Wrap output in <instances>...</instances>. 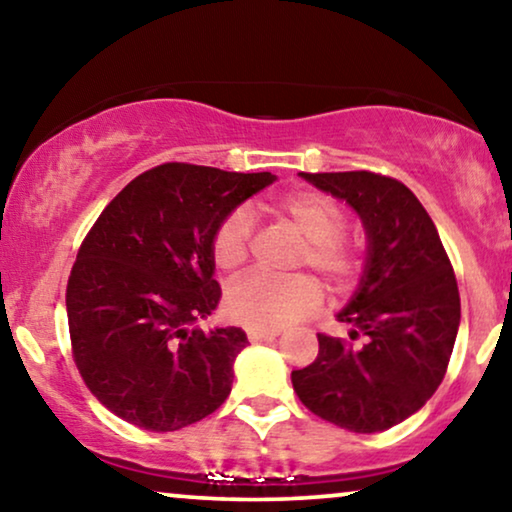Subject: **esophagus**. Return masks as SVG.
<instances>
[{
	"instance_id": "34e87169",
	"label": "esophagus",
	"mask_w": 512,
	"mask_h": 512,
	"mask_svg": "<svg viewBox=\"0 0 512 512\" xmlns=\"http://www.w3.org/2000/svg\"><path fill=\"white\" fill-rule=\"evenodd\" d=\"M277 331H258V328H249L247 331V338L249 342H265V340H275L277 338Z\"/></svg>"
}]
</instances>
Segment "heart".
Here are the masks:
<instances>
[{"label":"heart","mask_w":512,"mask_h":512,"mask_svg":"<svg viewBox=\"0 0 512 512\" xmlns=\"http://www.w3.org/2000/svg\"><path fill=\"white\" fill-rule=\"evenodd\" d=\"M277 219L303 240L296 268H312L331 289H347L359 277L363 258L359 244L342 233L345 212L321 193H291L275 205ZM254 228L244 209H235L216 226L212 258L216 268L235 272L247 263ZM321 305V293L310 277L272 279L251 275L226 296L230 319L258 331H279L312 317Z\"/></svg>","instance_id":"1"}]
</instances>
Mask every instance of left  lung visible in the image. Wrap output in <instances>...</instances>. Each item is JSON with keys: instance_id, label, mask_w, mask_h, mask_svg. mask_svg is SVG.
Here are the masks:
<instances>
[{"instance_id": "left-lung-1", "label": "left lung", "mask_w": 512, "mask_h": 512, "mask_svg": "<svg viewBox=\"0 0 512 512\" xmlns=\"http://www.w3.org/2000/svg\"><path fill=\"white\" fill-rule=\"evenodd\" d=\"M361 216L368 258L338 321L359 347L319 333V354L291 382L314 415L340 429L375 433L401 424L436 394L457 340V277L415 193L368 170L300 172Z\"/></svg>"}]
</instances>
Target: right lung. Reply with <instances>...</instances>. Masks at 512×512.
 I'll use <instances>...</instances> for the list:
<instances>
[{
	"label": "right lung",
	"mask_w": 512,
	"mask_h": 512,
	"mask_svg": "<svg viewBox=\"0 0 512 512\" xmlns=\"http://www.w3.org/2000/svg\"><path fill=\"white\" fill-rule=\"evenodd\" d=\"M275 179L165 163L97 216L69 275L67 321L83 382L116 417L177 431L226 401L247 333L195 328L221 300L212 235Z\"/></svg>",
	"instance_id": "add662e5"
}]
</instances>
